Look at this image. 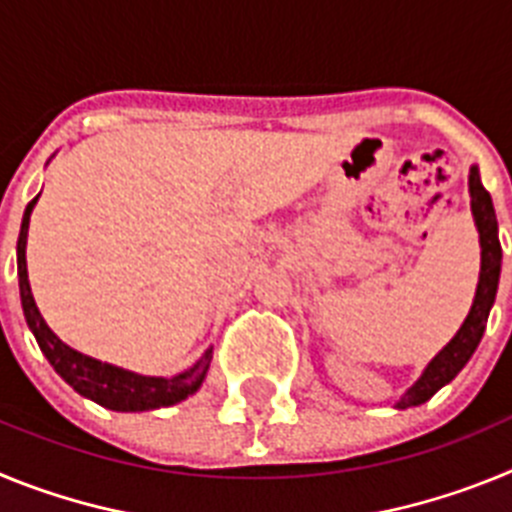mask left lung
<instances>
[{
    "instance_id": "1",
    "label": "left lung",
    "mask_w": 512,
    "mask_h": 512,
    "mask_svg": "<svg viewBox=\"0 0 512 512\" xmlns=\"http://www.w3.org/2000/svg\"><path fill=\"white\" fill-rule=\"evenodd\" d=\"M469 194H472V215L474 225L479 230V246H482V269H479L477 295H474L467 320L456 330V336L438 351L431 364L425 366V372L420 374L418 382L395 402V408L400 410L415 408V405H423L425 400H431L443 384H449L467 366V361L472 359L479 341H482L487 318H490V310L495 305L503 248H500V238H497V217L495 207H492V197L482 187L477 166L469 169Z\"/></svg>"
}]
</instances>
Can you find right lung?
Returning a JSON list of instances; mask_svg holds the SVG:
<instances>
[{"label":"right lung","instance_id":"right-lung-1","mask_svg":"<svg viewBox=\"0 0 512 512\" xmlns=\"http://www.w3.org/2000/svg\"><path fill=\"white\" fill-rule=\"evenodd\" d=\"M38 197L25 207V215H22L20 238H17V279H20V300L27 328L33 330L35 341H38L45 359L51 361L53 369H56L79 395L89 397V400H94L97 405H102V408L120 410V413H143V410L169 408V405H176V402H182L187 400L189 395H194L207 377V369H210L212 361V348H207L205 356H202L192 369L176 374V377H143V374L128 372V369H120V366L112 364H102V361L92 359V356L79 354V351L66 346V343L48 328V323H45L43 315H40L38 305H35L33 292H30L25 261L30 212H33Z\"/></svg>","mask_w":512,"mask_h":512}]
</instances>
